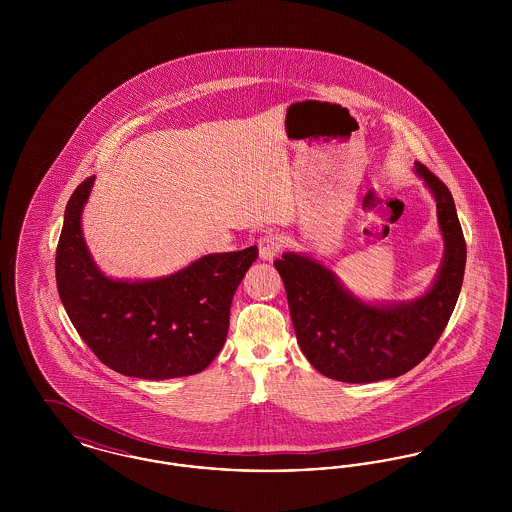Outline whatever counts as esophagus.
Returning <instances> with one entry per match:
<instances>
[{"label":"esophagus","instance_id":"obj_1","mask_svg":"<svg viewBox=\"0 0 512 512\" xmlns=\"http://www.w3.org/2000/svg\"><path fill=\"white\" fill-rule=\"evenodd\" d=\"M280 249H282V240L274 234H265L259 240V257L263 261H274V257L280 253Z\"/></svg>","mask_w":512,"mask_h":512}]
</instances>
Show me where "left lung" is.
I'll return each instance as SVG.
<instances>
[{"label":"left lung","mask_w":512,"mask_h":512,"mask_svg":"<svg viewBox=\"0 0 512 512\" xmlns=\"http://www.w3.org/2000/svg\"><path fill=\"white\" fill-rule=\"evenodd\" d=\"M414 172L434 195L443 259L432 286L411 301L372 303L307 253L288 251L274 267L284 280L297 343L320 374L368 384L397 378L436 345L463 286L466 244L453 195L422 163Z\"/></svg>","instance_id":"obj_1"}]
</instances>
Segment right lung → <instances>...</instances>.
I'll use <instances>...</instances> for the list:
<instances>
[{"mask_svg": "<svg viewBox=\"0 0 512 512\" xmlns=\"http://www.w3.org/2000/svg\"><path fill=\"white\" fill-rule=\"evenodd\" d=\"M94 180L71 195L55 257L57 290L76 332L124 376L169 380L205 370L226 341L232 297L259 257L257 245L203 255L159 278H111L82 234Z\"/></svg>", "mask_w": 512, "mask_h": 512, "instance_id": "add662e5", "label": "right lung"}]
</instances>
